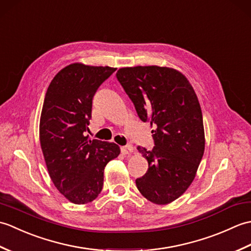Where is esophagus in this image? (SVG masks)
<instances>
[{
    "instance_id": "esophagus-1",
    "label": "esophagus",
    "mask_w": 251,
    "mask_h": 251,
    "mask_svg": "<svg viewBox=\"0 0 251 251\" xmlns=\"http://www.w3.org/2000/svg\"><path fill=\"white\" fill-rule=\"evenodd\" d=\"M132 150H134V147H132L131 145H128V146H124V147H121V152L124 154V155H126V154H129L132 152Z\"/></svg>"
}]
</instances>
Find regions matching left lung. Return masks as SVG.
I'll use <instances>...</instances> for the list:
<instances>
[{
	"label": "left lung",
	"mask_w": 251,
	"mask_h": 251,
	"mask_svg": "<svg viewBox=\"0 0 251 251\" xmlns=\"http://www.w3.org/2000/svg\"><path fill=\"white\" fill-rule=\"evenodd\" d=\"M116 77L142 122H150L154 147H138L149 168L136 180L147 200L166 205L193 182L205 150L201 105L193 87L173 68H121Z\"/></svg>",
	"instance_id": "1"
}]
</instances>
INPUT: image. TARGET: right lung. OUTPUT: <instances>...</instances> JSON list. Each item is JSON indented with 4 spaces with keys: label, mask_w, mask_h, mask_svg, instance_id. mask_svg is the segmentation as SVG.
<instances>
[{
    "label": "right lung",
    "mask_w": 251,
    "mask_h": 251,
    "mask_svg": "<svg viewBox=\"0 0 251 251\" xmlns=\"http://www.w3.org/2000/svg\"><path fill=\"white\" fill-rule=\"evenodd\" d=\"M115 70L72 63L47 88L40 120L42 152L52 183L73 204H87L99 195L105 165L121 153L114 142L85 136L94 95Z\"/></svg>",
    "instance_id": "1"
}]
</instances>
